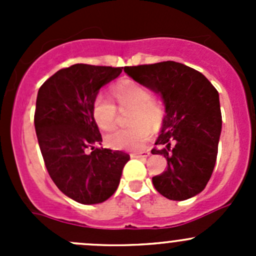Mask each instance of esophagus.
I'll use <instances>...</instances> for the list:
<instances>
[{"label": "esophagus", "instance_id": "34e87169", "mask_svg": "<svg viewBox=\"0 0 256 256\" xmlns=\"http://www.w3.org/2000/svg\"><path fill=\"white\" fill-rule=\"evenodd\" d=\"M131 156H132V157H148L150 156V152L146 151V150H144V151L132 152V154H131Z\"/></svg>", "mask_w": 256, "mask_h": 256}]
</instances>
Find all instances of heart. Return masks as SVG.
Returning a JSON list of instances; mask_svg holds the SVG:
<instances>
[{
	"instance_id": "heart-1",
	"label": "heart",
	"mask_w": 256,
	"mask_h": 256,
	"mask_svg": "<svg viewBox=\"0 0 256 256\" xmlns=\"http://www.w3.org/2000/svg\"><path fill=\"white\" fill-rule=\"evenodd\" d=\"M114 99L122 109H131L128 122L132 126L118 128L106 136L108 146L115 150H138L150 136L151 130H158L164 122V112L147 88L130 79H124L112 88ZM92 114L100 130L110 131L115 128V104L104 95L99 94L92 102Z\"/></svg>"
}]
</instances>
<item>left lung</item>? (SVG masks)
Returning <instances> with one entry per match:
<instances>
[{
    "label": "left lung",
    "mask_w": 256,
    "mask_h": 256,
    "mask_svg": "<svg viewBox=\"0 0 256 256\" xmlns=\"http://www.w3.org/2000/svg\"><path fill=\"white\" fill-rule=\"evenodd\" d=\"M124 72L164 100L166 115L151 152L164 156L168 166L152 177L154 188L171 200L194 197L207 186L218 154V92L202 73L177 62L125 66Z\"/></svg>",
    "instance_id": "1"
}]
</instances>
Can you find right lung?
Listing matches in <instances>:
<instances>
[{
	"label": "right lung",
	"mask_w": 256,
	"mask_h": 256,
	"mask_svg": "<svg viewBox=\"0 0 256 256\" xmlns=\"http://www.w3.org/2000/svg\"><path fill=\"white\" fill-rule=\"evenodd\" d=\"M122 68L74 64L38 90L34 128L46 167L56 187L82 204L102 203L115 193L130 156L102 147L92 114L100 88Z\"/></svg>",
	"instance_id": "1"
}]
</instances>
